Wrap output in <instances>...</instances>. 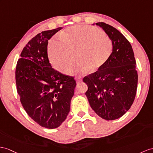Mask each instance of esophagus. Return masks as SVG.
<instances>
[{"mask_svg": "<svg viewBox=\"0 0 153 153\" xmlns=\"http://www.w3.org/2000/svg\"><path fill=\"white\" fill-rule=\"evenodd\" d=\"M82 79L81 78H76V82L77 84H79V83L82 82Z\"/></svg>", "mask_w": 153, "mask_h": 153, "instance_id": "esophagus-1", "label": "esophagus"}]
</instances>
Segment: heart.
I'll return each mask as SVG.
<instances>
[{
    "label": "heart",
    "instance_id": "b5f03b06",
    "mask_svg": "<svg viewBox=\"0 0 153 153\" xmlns=\"http://www.w3.org/2000/svg\"><path fill=\"white\" fill-rule=\"evenodd\" d=\"M59 36V39L50 41L48 53L52 65L63 73L68 71L69 74L82 75L91 69L98 70L106 64L113 50L110 37L92 26H72L61 32ZM76 54L79 63L70 70Z\"/></svg>",
    "mask_w": 153,
    "mask_h": 153
}]
</instances>
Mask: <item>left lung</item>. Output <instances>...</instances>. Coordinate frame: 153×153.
Wrapping results in <instances>:
<instances>
[{
	"instance_id": "8db88e82",
	"label": "left lung",
	"mask_w": 153,
	"mask_h": 153,
	"mask_svg": "<svg viewBox=\"0 0 153 153\" xmlns=\"http://www.w3.org/2000/svg\"><path fill=\"white\" fill-rule=\"evenodd\" d=\"M95 25L112 40L113 50L102 68L84 78L88 87L85 95L99 117L114 120L123 116L134 100L138 79L136 59L131 45L120 31L102 22Z\"/></svg>"
}]
</instances>
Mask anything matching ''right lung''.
<instances>
[{
  "label": "right lung",
  "instance_id": "obj_1",
  "mask_svg": "<svg viewBox=\"0 0 153 153\" xmlns=\"http://www.w3.org/2000/svg\"><path fill=\"white\" fill-rule=\"evenodd\" d=\"M62 28L43 31L22 51L16 69L17 90L25 110L47 128H56L70 111L76 81L54 69L47 54L48 41Z\"/></svg>",
  "mask_w": 153,
  "mask_h": 153
}]
</instances>
